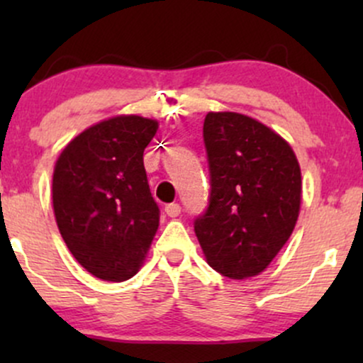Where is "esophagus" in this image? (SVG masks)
Returning a JSON list of instances; mask_svg holds the SVG:
<instances>
[{
  "instance_id": "esophagus-1",
  "label": "esophagus",
  "mask_w": 363,
  "mask_h": 363,
  "mask_svg": "<svg viewBox=\"0 0 363 363\" xmlns=\"http://www.w3.org/2000/svg\"><path fill=\"white\" fill-rule=\"evenodd\" d=\"M165 213H167L170 218H176L181 213V205H177V203H170V205L165 206Z\"/></svg>"
}]
</instances>
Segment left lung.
Wrapping results in <instances>:
<instances>
[{"mask_svg": "<svg viewBox=\"0 0 363 363\" xmlns=\"http://www.w3.org/2000/svg\"><path fill=\"white\" fill-rule=\"evenodd\" d=\"M203 140L211 189L196 237L211 268L244 280L259 274L294 232L301 167L280 135L237 112H208Z\"/></svg>", "mask_w": 363, "mask_h": 363, "instance_id": "obj_1", "label": "left lung"}]
</instances>
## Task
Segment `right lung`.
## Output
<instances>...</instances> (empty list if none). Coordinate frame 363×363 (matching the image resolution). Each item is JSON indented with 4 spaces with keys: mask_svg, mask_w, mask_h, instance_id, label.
I'll return each mask as SVG.
<instances>
[{
    "mask_svg": "<svg viewBox=\"0 0 363 363\" xmlns=\"http://www.w3.org/2000/svg\"><path fill=\"white\" fill-rule=\"evenodd\" d=\"M158 123L116 116L80 133L56 162L52 206L62 240L86 272L124 281L143 264L160 210L143 152Z\"/></svg>",
    "mask_w": 363,
    "mask_h": 363,
    "instance_id": "obj_1",
    "label": "right lung"
}]
</instances>
